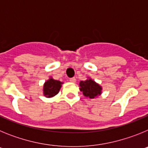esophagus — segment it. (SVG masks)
<instances>
[{
	"label": "esophagus",
	"instance_id": "esophagus-1",
	"mask_svg": "<svg viewBox=\"0 0 148 148\" xmlns=\"http://www.w3.org/2000/svg\"><path fill=\"white\" fill-rule=\"evenodd\" d=\"M70 82H72V83H75L76 82V79H75V78H71L70 79Z\"/></svg>",
	"mask_w": 148,
	"mask_h": 148
}]
</instances>
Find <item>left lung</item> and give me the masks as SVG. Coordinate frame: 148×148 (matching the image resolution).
Returning <instances> with one entry per match:
<instances>
[{"instance_id": "8db88e82", "label": "left lung", "mask_w": 148, "mask_h": 148, "mask_svg": "<svg viewBox=\"0 0 148 148\" xmlns=\"http://www.w3.org/2000/svg\"><path fill=\"white\" fill-rule=\"evenodd\" d=\"M79 87L80 91L83 92L84 95L90 99L97 98L101 94L102 87L90 78H88L85 81H81Z\"/></svg>"}]
</instances>
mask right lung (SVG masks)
Instances as JSON below:
<instances>
[{"instance_id":"obj_1","label":"right lung","mask_w":148,"mask_h":148,"mask_svg":"<svg viewBox=\"0 0 148 148\" xmlns=\"http://www.w3.org/2000/svg\"><path fill=\"white\" fill-rule=\"evenodd\" d=\"M61 84H63V82L55 80L52 77H50L49 79H48L44 84V87H43L44 95L47 98L54 97L55 95L59 92Z\"/></svg>"}]
</instances>
